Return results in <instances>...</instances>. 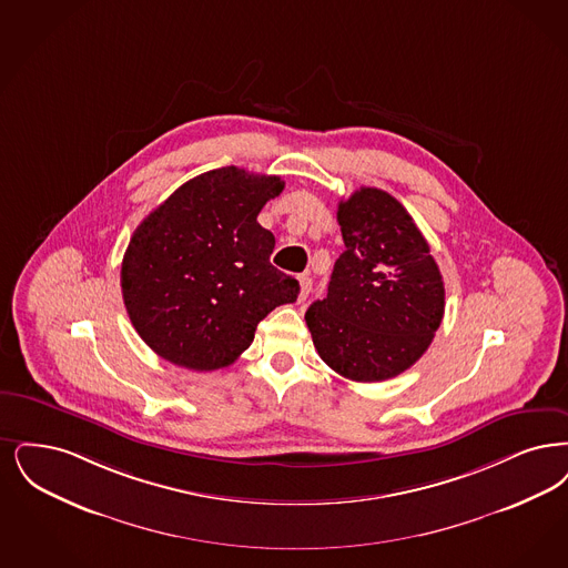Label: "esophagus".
<instances>
[{"instance_id": "esophagus-1", "label": "esophagus", "mask_w": 568, "mask_h": 568, "mask_svg": "<svg viewBox=\"0 0 568 568\" xmlns=\"http://www.w3.org/2000/svg\"><path fill=\"white\" fill-rule=\"evenodd\" d=\"M297 283H300V295H297V300L302 302V300H306L308 294L313 292V281H311L308 274H300V276H297Z\"/></svg>"}]
</instances>
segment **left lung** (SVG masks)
<instances>
[{
	"label": "left lung",
	"instance_id": "1",
	"mask_svg": "<svg viewBox=\"0 0 568 568\" xmlns=\"http://www.w3.org/2000/svg\"><path fill=\"white\" fill-rule=\"evenodd\" d=\"M344 251L327 297L306 311L318 357L355 383L388 381L416 364L444 317V281L404 204L359 187L338 204Z\"/></svg>",
	"mask_w": 568,
	"mask_h": 568
}]
</instances>
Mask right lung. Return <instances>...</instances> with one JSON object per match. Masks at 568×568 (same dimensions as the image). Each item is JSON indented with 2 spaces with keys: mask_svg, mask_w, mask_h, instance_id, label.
I'll list each match as a JSON object with an SVG mask.
<instances>
[{
  "mask_svg": "<svg viewBox=\"0 0 568 568\" xmlns=\"http://www.w3.org/2000/svg\"><path fill=\"white\" fill-rule=\"evenodd\" d=\"M285 182L222 166L180 185L133 232L122 260L131 323L171 364L211 372L250 348L255 327L300 294L271 264L274 236L257 224Z\"/></svg>",
  "mask_w": 568,
  "mask_h": 568,
  "instance_id": "right-lung-1",
  "label": "right lung"
}]
</instances>
